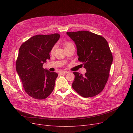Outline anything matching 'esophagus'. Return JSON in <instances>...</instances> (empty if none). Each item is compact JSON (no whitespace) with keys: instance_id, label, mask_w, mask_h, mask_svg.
I'll return each instance as SVG.
<instances>
[{"instance_id":"esophagus-1","label":"esophagus","mask_w":133,"mask_h":133,"mask_svg":"<svg viewBox=\"0 0 133 133\" xmlns=\"http://www.w3.org/2000/svg\"><path fill=\"white\" fill-rule=\"evenodd\" d=\"M68 73V72L67 71H60V72H59V73L60 74H66V73Z\"/></svg>"}]
</instances>
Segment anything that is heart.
<instances>
[{
  "label": "heart",
  "instance_id": "heart-1",
  "mask_svg": "<svg viewBox=\"0 0 133 133\" xmlns=\"http://www.w3.org/2000/svg\"><path fill=\"white\" fill-rule=\"evenodd\" d=\"M73 44H72V43H69V42H66V43H64V46H65V47H67V46H70V45H72ZM55 46H53V48H52V50H51V52L52 53V52H53L54 51V50H55Z\"/></svg>",
  "mask_w": 133,
  "mask_h": 133
}]
</instances>
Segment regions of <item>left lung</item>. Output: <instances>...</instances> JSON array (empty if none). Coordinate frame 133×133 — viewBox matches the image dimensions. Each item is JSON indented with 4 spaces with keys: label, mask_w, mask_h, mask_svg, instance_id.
Listing matches in <instances>:
<instances>
[{
    "label": "left lung",
    "mask_w": 133,
    "mask_h": 133,
    "mask_svg": "<svg viewBox=\"0 0 133 133\" xmlns=\"http://www.w3.org/2000/svg\"><path fill=\"white\" fill-rule=\"evenodd\" d=\"M76 44L78 60L86 69L84 75L74 72L73 88L83 97L100 93L108 81L113 55L107 40L87 31L67 32Z\"/></svg>",
    "instance_id": "left-lung-1"
}]
</instances>
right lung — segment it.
<instances>
[{"instance_id":"add662e5","label":"right lung","mask_w":133,"mask_h":133,"mask_svg":"<svg viewBox=\"0 0 133 133\" xmlns=\"http://www.w3.org/2000/svg\"><path fill=\"white\" fill-rule=\"evenodd\" d=\"M60 38V34H39L32 37L19 48L16 60V70L25 92L37 100L50 95L54 88L58 74L43 67L50 53Z\"/></svg>"}]
</instances>
